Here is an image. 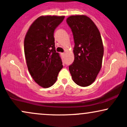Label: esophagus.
Masks as SVG:
<instances>
[{"mask_svg": "<svg viewBox=\"0 0 127 127\" xmlns=\"http://www.w3.org/2000/svg\"><path fill=\"white\" fill-rule=\"evenodd\" d=\"M65 55V53L64 52H63V53H62V55H63V56H64V55Z\"/></svg>", "mask_w": 127, "mask_h": 127, "instance_id": "1", "label": "esophagus"}]
</instances>
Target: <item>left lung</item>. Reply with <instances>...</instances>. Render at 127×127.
<instances>
[{"instance_id":"obj_1","label":"left lung","mask_w":127,"mask_h":127,"mask_svg":"<svg viewBox=\"0 0 127 127\" xmlns=\"http://www.w3.org/2000/svg\"><path fill=\"white\" fill-rule=\"evenodd\" d=\"M72 29L75 60L69 66L73 81L81 87H88L95 81L101 70L104 47L98 28L84 15H72L66 20Z\"/></svg>"}]
</instances>
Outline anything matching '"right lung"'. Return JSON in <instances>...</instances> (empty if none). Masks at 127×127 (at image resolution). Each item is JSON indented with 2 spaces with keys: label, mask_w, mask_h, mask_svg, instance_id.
<instances>
[{
  "label": "right lung",
  "mask_w": 127,
  "mask_h": 127,
  "mask_svg": "<svg viewBox=\"0 0 127 127\" xmlns=\"http://www.w3.org/2000/svg\"><path fill=\"white\" fill-rule=\"evenodd\" d=\"M64 16H40L31 24L24 42V54L29 73L39 86L49 88L55 84L63 68L56 52L54 32Z\"/></svg>",
  "instance_id": "obj_1"
}]
</instances>
